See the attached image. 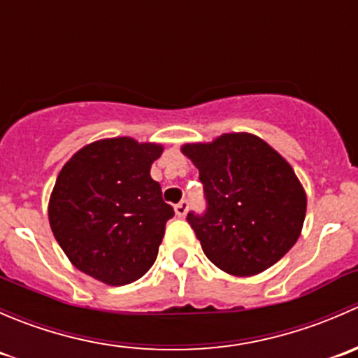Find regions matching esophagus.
I'll use <instances>...</instances> for the list:
<instances>
[{"instance_id":"obj_1","label":"esophagus","mask_w":358,"mask_h":358,"mask_svg":"<svg viewBox=\"0 0 358 358\" xmlns=\"http://www.w3.org/2000/svg\"><path fill=\"white\" fill-rule=\"evenodd\" d=\"M187 207H189V203H187V200H180L178 205H176V214L179 215V217H184V215L187 214Z\"/></svg>"}]
</instances>
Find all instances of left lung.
<instances>
[{
	"instance_id": "1",
	"label": "left lung",
	"mask_w": 358,
	"mask_h": 358,
	"mask_svg": "<svg viewBox=\"0 0 358 358\" xmlns=\"http://www.w3.org/2000/svg\"><path fill=\"white\" fill-rule=\"evenodd\" d=\"M180 151L200 172L207 198V212H189L187 222L219 270L252 277L292 249L306 215V191L266 141L231 132Z\"/></svg>"
}]
</instances>
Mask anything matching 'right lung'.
<instances>
[{
    "label": "right lung",
    "mask_w": 358,
    "mask_h": 358,
    "mask_svg": "<svg viewBox=\"0 0 358 358\" xmlns=\"http://www.w3.org/2000/svg\"><path fill=\"white\" fill-rule=\"evenodd\" d=\"M162 153V144L111 137L66 162L52 189L48 221L73 266L115 287L139 280L153 266L174 215L150 174Z\"/></svg>",
    "instance_id": "right-lung-1"
}]
</instances>
